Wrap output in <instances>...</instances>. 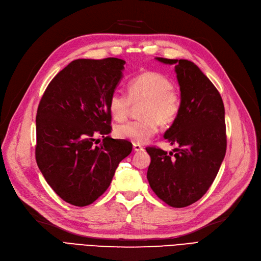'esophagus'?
I'll list each match as a JSON object with an SVG mask.
<instances>
[{
	"mask_svg": "<svg viewBox=\"0 0 261 261\" xmlns=\"http://www.w3.org/2000/svg\"><path fill=\"white\" fill-rule=\"evenodd\" d=\"M133 149H134V151H143L144 150V148L139 144H133Z\"/></svg>",
	"mask_w": 261,
	"mask_h": 261,
	"instance_id": "obj_1",
	"label": "esophagus"
}]
</instances>
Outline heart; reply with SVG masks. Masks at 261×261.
<instances>
[{
  "instance_id": "heart-1",
  "label": "heart",
  "mask_w": 261,
  "mask_h": 261,
  "mask_svg": "<svg viewBox=\"0 0 261 261\" xmlns=\"http://www.w3.org/2000/svg\"><path fill=\"white\" fill-rule=\"evenodd\" d=\"M128 97L114 92L109 99V111L117 121L126 119L131 103L142 102L139 115L142 117L121 123L115 127L114 133L120 140L134 144H145L158 132L160 122L169 125L179 115L181 96L171 81L161 73L145 72L132 78L127 87Z\"/></svg>"
}]
</instances>
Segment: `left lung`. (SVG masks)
Returning <instances> with one entry per match:
<instances>
[{
    "instance_id": "1",
    "label": "left lung",
    "mask_w": 261,
    "mask_h": 261,
    "mask_svg": "<svg viewBox=\"0 0 261 261\" xmlns=\"http://www.w3.org/2000/svg\"><path fill=\"white\" fill-rule=\"evenodd\" d=\"M174 65L181 91V109L164 139L177 145L167 154L148 147L151 158L147 179L155 195L172 207H185L206 193L226 151L225 111L220 94L189 60L155 58Z\"/></svg>"
}]
</instances>
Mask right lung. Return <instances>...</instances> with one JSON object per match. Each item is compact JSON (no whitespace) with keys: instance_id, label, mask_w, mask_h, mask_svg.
<instances>
[{"instance_id":"obj_1","label":"right lung","mask_w":261,"mask_h":261,"mask_svg":"<svg viewBox=\"0 0 261 261\" xmlns=\"http://www.w3.org/2000/svg\"><path fill=\"white\" fill-rule=\"evenodd\" d=\"M125 63L118 58L74 60L54 77L39 103L38 167L55 193L75 206L97 200L132 151L131 143L110 136L93 145L95 132L112 130L109 99Z\"/></svg>"}]
</instances>
